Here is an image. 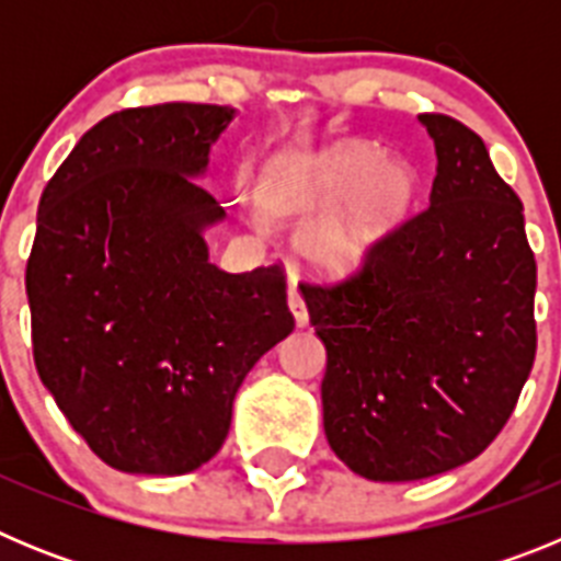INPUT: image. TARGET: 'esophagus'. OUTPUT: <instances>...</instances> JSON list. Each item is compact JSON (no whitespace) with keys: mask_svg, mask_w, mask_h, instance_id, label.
<instances>
[{"mask_svg":"<svg viewBox=\"0 0 561 561\" xmlns=\"http://www.w3.org/2000/svg\"><path fill=\"white\" fill-rule=\"evenodd\" d=\"M289 309H291V314H295L297 325L309 323V309H306L304 291H300L297 280H291V284H289Z\"/></svg>","mask_w":561,"mask_h":561,"instance_id":"1","label":"esophagus"}]
</instances>
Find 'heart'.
Wrapping results in <instances>:
<instances>
[{
    "label": "heart",
    "mask_w": 561,
    "mask_h": 561,
    "mask_svg": "<svg viewBox=\"0 0 561 561\" xmlns=\"http://www.w3.org/2000/svg\"><path fill=\"white\" fill-rule=\"evenodd\" d=\"M415 191L413 165L396 153H379L359 140L325 148L304 165L297 199L304 205L342 199V205L306 236V255L320 270H351L404 221Z\"/></svg>",
    "instance_id": "obj_1"
}]
</instances>
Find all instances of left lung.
<instances>
[{"instance_id":"obj_1","label":"left lung","mask_w":561,"mask_h":561,"mask_svg":"<svg viewBox=\"0 0 561 561\" xmlns=\"http://www.w3.org/2000/svg\"><path fill=\"white\" fill-rule=\"evenodd\" d=\"M435 142L430 207L340 284L304 286L325 345L323 427L351 472L433 478L478 458L514 413L537 356V261L523 202L485 142L421 114Z\"/></svg>"}]
</instances>
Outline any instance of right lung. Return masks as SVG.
<instances>
[{"mask_svg": "<svg viewBox=\"0 0 561 561\" xmlns=\"http://www.w3.org/2000/svg\"><path fill=\"white\" fill-rule=\"evenodd\" d=\"M232 106L123 108L83 134L38 202L27 257L33 359L89 449L131 474L219 453L244 376L295 329L284 266L230 275L202 232V176Z\"/></svg>", "mask_w": 561, "mask_h": 561, "instance_id": "add662e5", "label": "right lung"}]
</instances>
